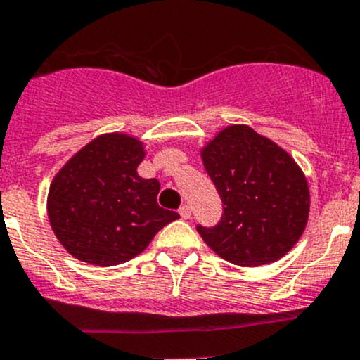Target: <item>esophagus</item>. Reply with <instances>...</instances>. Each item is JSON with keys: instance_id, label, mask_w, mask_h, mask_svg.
<instances>
[{"instance_id": "esophagus-1", "label": "esophagus", "mask_w": 360, "mask_h": 360, "mask_svg": "<svg viewBox=\"0 0 360 360\" xmlns=\"http://www.w3.org/2000/svg\"><path fill=\"white\" fill-rule=\"evenodd\" d=\"M179 216L183 217V219H188V217L191 216V207L188 205V203H184L183 207L179 209Z\"/></svg>"}]
</instances>
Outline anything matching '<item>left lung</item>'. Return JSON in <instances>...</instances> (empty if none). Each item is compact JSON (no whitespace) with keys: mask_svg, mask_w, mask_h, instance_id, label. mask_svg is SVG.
Listing matches in <instances>:
<instances>
[{"mask_svg":"<svg viewBox=\"0 0 360 360\" xmlns=\"http://www.w3.org/2000/svg\"><path fill=\"white\" fill-rule=\"evenodd\" d=\"M200 157L223 200L219 224L197 226L203 242L238 266H261L285 256L310 214V190L296 160L242 123L221 129L203 144Z\"/></svg>","mask_w":360,"mask_h":360,"instance_id":"obj_1","label":"left lung"}]
</instances>
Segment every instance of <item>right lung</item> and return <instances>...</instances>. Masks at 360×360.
<instances>
[{
	"label": "right lung",
	"mask_w": 360,
	"mask_h": 360,
	"mask_svg": "<svg viewBox=\"0 0 360 360\" xmlns=\"http://www.w3.org/2000/svg\"><path fill=\"white\" fill-rule=\"evenodd\" d=\"M144 157L139 137L101 134L53 176L46 214L57 240L72 257L97 266L122 264L179 217L157 203L158 181L137 174Z\"/></svg>",
	"instance_id": "add662e5"
}]
</instances>
